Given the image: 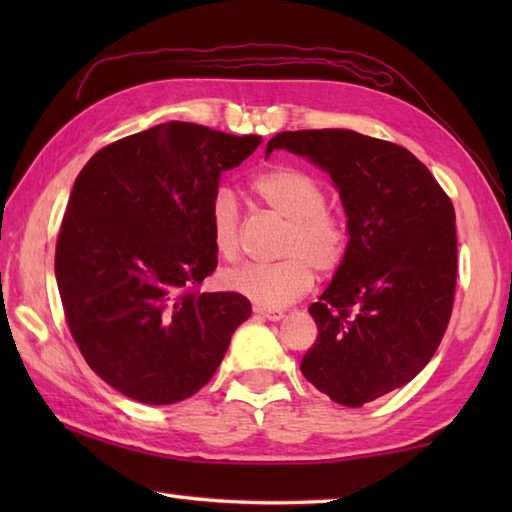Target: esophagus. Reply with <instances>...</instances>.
Listing matches in <instances>:
<instances>
[{"label":"esophagus","instance_id":"34e87169","mask_svg":"<svg viewBox=\"0 0 512 512\" xmlns=\"http://www.w3.org/2000/svg\"><path fill=\"white\" fill-rule=\"evenodd\" d=\"M253 310H255V314H259V317H264V319H268V321H279L281 317H284V310H279V308L255 306Z\"/></svg>","mask_w":512,"mask_h":512}]
</instances>
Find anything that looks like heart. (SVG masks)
Segmentation results:
<instances>
[{"label":"heart","instance_id":"b5f03b06","mask_svg":"<svg viewBox=\"0 0 512 512\" xmlns=\"http://www.w3.org/2000/svg\"><path fill=\"white\" fill-rule=\"evenodd\" d=\"M250 191L270 211L286 217L273 264H248L226 275V286L257 306H284L306 295L317 275L328 277L345 262L350 248L347 226L325 209V189L317 178L295 167H273L250 180ZM211 239L217 255L237 262L242 255V217L231 191L220 189L209 209Z\"/></svg>","mask_w":512,"mask_h":512}]
</instances>
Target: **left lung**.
<instances>
[{
	"label": "left lung",
	"mask_w": 512,
	"mask_h": 512,
	"mask_svg": "<svg viewBox=\"0 0 512 512\" xmlns=\"http://www.w3.org/2000/svg\"><path fill=\"white\" fill-rule=\"evenodd\" d=\"M330 173L350 248L319 301V336L301 361L310 383L363 407L420 374L447 330L458 237L449 195L409 149L352 129H301L268 140Z\"/></svg>",
	"instance_id": "left-lung-1"
}]
</instances>
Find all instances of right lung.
<instances>
[{"label": "right lung", "mask_w": 512, "mask_h": 512, "mask_svg": "<svg viewBox=\"0 0 512 512\" xmlns=\"http://www.w3.org/2000/svg\"><path fill=\"white\" fill-rule=\"evenodd\" d=\"M259 143L171 121L96 151L76 176L54 275L74 343L127 398L193 396L250 317L244 295L200 286L217 268L209 209L222 171Z\"/></svg>", "instance_id": "right-lung-1"}]
</instances>
